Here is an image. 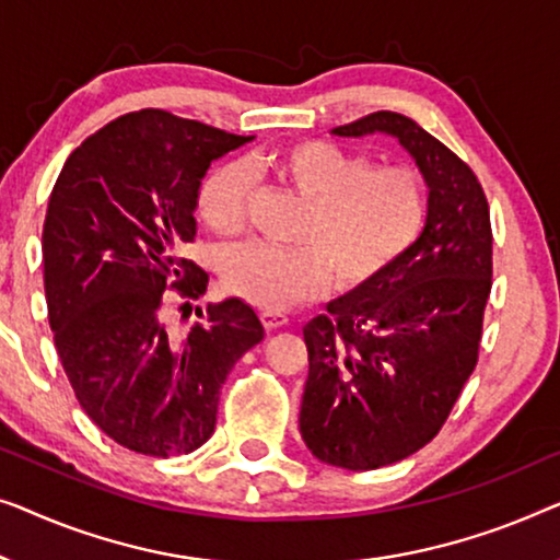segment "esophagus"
I'll return each mask as SVG.
<instances>
[{"mask_svg":"<svg viewBox=\"0 0 560 560\" xmlns=\"http://www.w3.org/2000/svg\"><path fill=\"white\" fill-rule=\"evenodd\" d=\"M261 322H264V327L269 329V332H273V329H279V327H283L289 322V317L283 312H273V310H266V312H261Z\"/></svg>","mask_w":560,"mask_h":560,"instance_id":"obj_1","label":"esophagus"}]
</instances>
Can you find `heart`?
Instances as JSON below:
<instances>
[{
	"label": "heart",
	"mask_w": 560,
	"mask_h": 560,
	"mask_svg": "<svg viewBox=\"0 0 560 560\" xmlns=\"http://www.w3.org/2000/svg\"><path fill=\"white\" fill-rule=\"evenodd\" d=\"M279 183L310 202L294 248L264 241L225 250L220 279L231 294L261 310H287L319 296L335 281L355 291L383 277L427 223V187L408 164L375 167L373 156L327 141H299L271 160ZM256 177L225 162L202 179L198 210L220 235L243 231Z\"/></svg>",
	"instance_id": "obj_1"
}]
</instances>
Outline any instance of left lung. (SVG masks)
Instances as JSON below:
<instances>
[{"label": "left lung", "mask_w": 560, "mask_h": 560, "mask_svg": "<svg viewBox=\"0 0 560 560\" xmlns=\"http://www.w3.org/2000/svg\"><path fill=\"white\" fill-rule=\"evenodd\" d=\"M388 133L429 185L427 225L368 287L304 327L310 352L299 431L319 462L362 471L439 434L477 365L492 289L490 205L475 172L413 119L375 112L337 137Z\"/></svg>", "instance_id": "left-lung-1"}]
</instances>
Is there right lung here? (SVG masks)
Instances as JSON below:
<instances>
[{
    "instance_id": "obj_1",
    "label": "right lung",
    "mask_w": 560,
    "mask_h": 560,
    "mask_svg": "<svg viewBox=\"0 0 560 560\" xmlns=\"http://www.w3.org/2000/svg\"><path fill=\"white\" fill-rule=\"evenodd\" d=\"M160 108L119 116L68 156L43 225L45 299L55 350L78 404L116 444L190 454L215 431L220 388L264 340L241 299L198 306L185 337L164 327L167 289L200 299L195 241L210 162L250 141Z\"/></svg>"
}]
</instances>
